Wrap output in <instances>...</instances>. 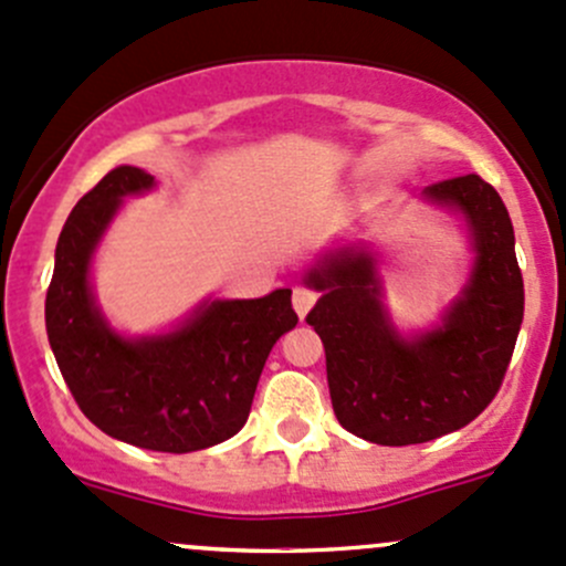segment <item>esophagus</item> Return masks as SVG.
<instances>
[{"instance_id": "esophagus-1", "label": "esophagus", "mask_w": 566, "mask_h": 566, "mask_svg": "<svg viewBox=\"0 0 566 566\" xmlns=\"http://www.w3.org/2000/svg\"><path fill=\"white\" fill-rule=\"evenodd\" d=\"M313 305H316V294H313L311 289H302V285H296V289H294V311H296V316L305 318L307 311H311Z\"/></svg>"}]
</instances>
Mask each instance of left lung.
<instances>
[{
	"label": "left lung",
	"mask_w": 566,
	"mask_h": 566,
	"mask_svg": "<svg viewBox=\"0 0 566 566\" xmlns=\"http://www.w3.org/2000/svg\"><path fill=\"white\" fill-rule=\"evenodd\" d=\"M421 198L462 214L475 253L438 327L412 338L396 329L379 259L366 244L329 250L305 272V285L322 294L305 322L324 344L335 418L379 446L427 443L468 427L495 399L523 324V275L501 195L471 172L432 184Z\"/></svg>",
	"instance_id": "left-lung-1"
}]
</instances>
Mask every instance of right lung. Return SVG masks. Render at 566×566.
<instances>
[{
  "mask_svg": "<svg viewBox=\"0 0 566 566\" xmlns=\"http://www.w3.org/2000/svg\"><path fill=\"white\" fill-rule=\"evenodd\" d=\"M154 176L120 165L74 206L54 250L46 333L76 405L109 438L189 454L244 427L272 346L296 324L291 289L259 300H206L161 335L126 338L95 305L91 264L123 198Z\"/></svg>",
  "mask_w": 566,
  "mask_h": 566,
  "instance_id": "1",
  "label": "right lung"
}]
</instances>
